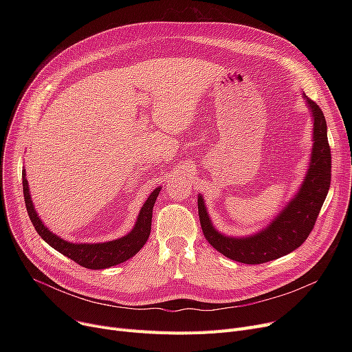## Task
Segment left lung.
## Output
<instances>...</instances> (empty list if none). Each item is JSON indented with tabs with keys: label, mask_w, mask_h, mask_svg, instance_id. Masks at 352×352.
<instances>
[{
	"label": "left lung",
	"mask_w": 352,
	"mask_h": 352,
	"mask_svg": "<svg viewBox=\"0 0 352 352\" xmlns=\"http://www.w3.org/2000/svg\"><path fill=\"white\" fill-rule=\"evenodd\" d=\"M312 117V148L304 181L288 204L271 223L255 234L245 236L226 235L218 231L198 194V215L208 243L227 258L244 264H263L297 250L316 226L320 210L331 184V151L327 137V121L321 108L304 92Z\"/></svg>",
	"instance_id": "8db88e82"
}]
</instances>
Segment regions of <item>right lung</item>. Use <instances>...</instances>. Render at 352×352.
I'll return each instance as SVG.
<instances>
[{
  "label": "right lung",
  "instance_id": "add662e5",
  "mask_svg": "<svg viewBox=\"0 0 352 352\" xmlns=\"http://www.w3.org/2000/svg\"><path fill=\"white\" fill-rule=\"evenodd\" d=\"M23 190L31 223L35 227V231L38 232V235L48 245H51L54 250H57L63 255L71 258L72 261H76L77 264L88 270H104L129 260V258L134 256L144 247L151 232L153 208L161 191V187L155 188L150 194V197L146 198L144 206L140 210L134 228L131 231L121 238L113 239V241L96 244L65 241L64 238L55 235L44 226L41 218L36 215V211L32 206L28 181L25 178V170H23Z\"/></svg>",
  "mask_w": 352,
  "mask_h": 352
}]
</instances>
